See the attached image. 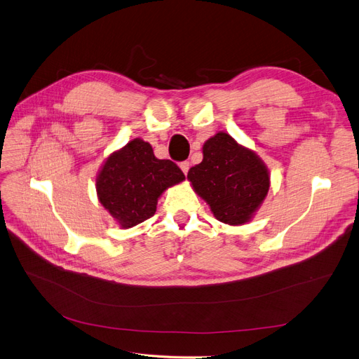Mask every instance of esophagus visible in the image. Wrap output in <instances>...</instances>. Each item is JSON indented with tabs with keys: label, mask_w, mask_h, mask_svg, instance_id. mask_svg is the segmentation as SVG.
Returning <instances> with one entry per match:
<instances>
[{
	"label": "esophagus",
	"mask_w": 359,
	"mask_h": 359,
	"mask_svg": "<svg viewBox=\"0 0 359 359\" xmlns=\"http://www.w3.org/2000/svg\"><path fill=\"white\" fill-rule=\"evenodd\" d=\"M189 167H191V164H189V161H183V163H180V168H182V171L184 175H188V171H189Z\"/></svg>",
	"instance_id": "34e87169"
}]
</instances>
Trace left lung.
<instances>
[{
	"mask_svg": "<svg viewBox=\"0 0 359 359\" xmlns=\"http://www.w3.org/2000/svg\"><path fill=\"white\" fill-rule=\"evenodd\" d=\"M202 155V161L188 173L192 189L218 222L229 226L251 222L270 189L266 163L226 132L207 139Z\"/></svg>",
	"mask_w": 359,
	"mask_h": 359,
	"instance_id": "left-lung-1",
	"label": "left lung"
}]
</instances>
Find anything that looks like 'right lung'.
<instances>
[{
  "label": "right lung",
  "mask_w": 359,
  "mask_h": 359,
  "mask_svg": "<svg viewBox=\"0 0 359 359\" xmlns=\"http://www.w3.org/2000/svg\"><path fill=\"white\" fill-rule=\"evenodd\" d=\"M183 180L173 161L158 160L148 142L135 137L108 155L95 186L101 205L121 229H130L152 217L163 192Z\"/></svg>",
  "instance_id": "add662e5"
}]
</instances>
